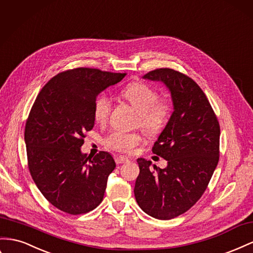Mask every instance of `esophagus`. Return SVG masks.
Segmentation results:
<instances>
[{
    "instance_id": "obj_1",
    "label": "esophagus",
    "mask_w": 253,
    "mask_h": 253,
    "mask_svg": "<svg viewBox=\"0 0 253 253\" xmlns=\"http://www.w3.org/2000/svg\"><path fill=\"white\" fill-rule=\"evenodd\" d=\"M115 162L117 164H124V163H127L128 159L126 158V156H116Z\"/></svg>"
}]
</instances>
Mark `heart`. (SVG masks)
Masks as SVG:
<instances>
[{
    "label": "heart",
    "instance_id": "b5f03b06",
    "mask_svg": "<svg viewBox=\"0 0 253 253\" xmlns=\"http://www.w3.org/2000/svg\"><path fill=\"white\" fill-rule=\"evenodd\" d=\"M125 98L139 114V125L149 135L161 133L167 126L172 112V105L167 99H159V92L153 87L134 82L121 91ZM112 101L105 93L100 94L93 105L95 121L103 125L110 117ZM138 133H126L115 131L105 139V146L115 151L129 153L140 142Z\"/></svg>",
    "mask_w": 253,
    "mask_h": 253
}]
</instances>
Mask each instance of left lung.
Segmentation results:
<instances>
[{
  "mask_svg": "<svg viewBox=\"0 0 253 253\" xmlns=\"http://www.w3.org/2000/svg\"><path fill=\"white\" fill-rule=\"evenodd\" d=\"M143 79L166 85L173 113L152 148L168 165L152 168L151 162L138 159L134 195L145 213L168 220L185 213L206 192L219 161L220 126L193 79L169 68L150 71Z\"/></svg>",
  "mask_w": 253,
  "mask_h": 253,
  "instance_id": "1",
  "label": "left lung"
}]
</instances>
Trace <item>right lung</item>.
<instances>
[{
	"label": "right lung",
	"instance_id": "obj_1",
	"mask_svg": "<svg viewBox=\"0 0 253 253\" xmlns=\"http://www.w3.org/2000/svg\"><path fill=\"white\" fill-rule=\"evenodd\" d=\"M125 77L92 68L60 72L32 106L24 131L30 172L45 199L65 213L85 214L103 200L116 163L108 152L90 158L81 147L94 126L98 94Z\"/></svg>",
	"mask_w": 253,
	"mask_h": 253
}]
</instances>
